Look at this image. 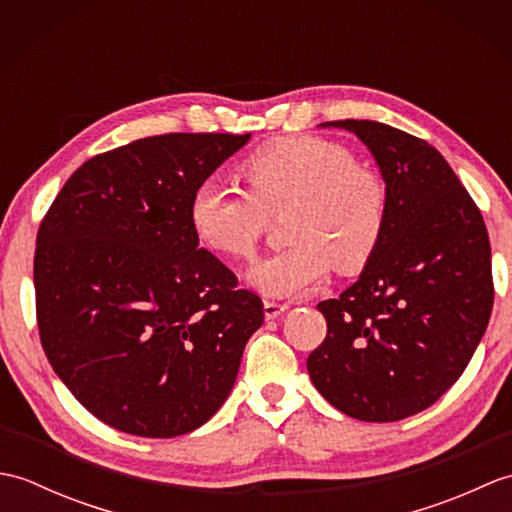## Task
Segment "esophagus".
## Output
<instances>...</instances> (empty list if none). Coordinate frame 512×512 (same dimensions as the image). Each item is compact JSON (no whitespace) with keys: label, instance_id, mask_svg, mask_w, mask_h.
<instances>
[{"label":"esophagus","instance_id":"1","mask_svg":"<svg viewBox=\"0 0 512 512\" xmlns=\"http://www.w3.org/2000/svg\"><path fill=\"white\" fill-rule=\"evenodd\" d=\"M288 310L286 303H275V301H264V317L266 321H273V319H279L281 314H284Z\"/></svg>","mask_w":512,"mask_h":512}]
</instances>
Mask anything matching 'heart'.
<instances>
[{
	"instance_id": "b5f03b06",
	"label": "heart",
	"mask_w": 512,
	"mask_h": 512,
	"mask_svg": "<svg viewBox=\"0 0 512 512\" xmlns=\"http://www.w3.org/2000/svg\"><path fill=\"white\" fill-rule=\"evenodd\" d=\"M248 193L202 182L191 195L189 220L200 242L231 259L255 253L268 213L286 215L288 250L248 270L246 281L273 299H295L317 288L334 264L363 268L383 239L387 191L334 140L297 136L255 151L244 165Z\"/></svg>"
}]
</instances>
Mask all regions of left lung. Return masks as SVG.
Wrapping results in <instances>:
<instances>
[{
  "label": "left lung",
  "instance_id": "8db88e82",
  "mask_svg": "<svg viewBox=\"0 0 512 512\" xmlns=\"http://www.w3.org/2000/svg\"><path fill=\"white\" fill-rule=\"evenodd\" d=\"M374 156L387 191L376 253L339 299L319 303L328 336L312 385L365 422L431 407L469 365L493 310L482 213L436 147L376 121H334Z\"/></svg>",
  "mask_w": 512,
  "mask_h": 512
}]
</instances>
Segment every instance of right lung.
<instances>
[{
    "label": "right lung",
    "mask_w": 512,
    "mask_h": 512,
    "mask_svg": "<svg viewBox=\"0 0 512 512\" xmlns=\"http://www.w3.org/2000/svg\"><path fill=\"white\" fill-rule=\"evenodd\" d=\"M250 134L140 138L76 169L35 250L43 352L110 427L176 438L231 394L264 303L200 248L193 191Z\"/></svg>",
    "instance_id": "right-lung-1"
}]
</instances>
